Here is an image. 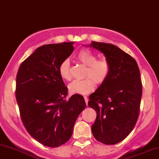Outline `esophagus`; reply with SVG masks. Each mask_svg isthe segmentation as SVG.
Segmentation results:
<instances>
[{"label": "esophagus", "instance_id": "1", "mask_svg": "<svg viewBox=\"0 0 159 159\" xmlns=\"http://www.w3.org/2000/svg\"><path fill=\"white\" fill-rule=\"evenodd\" d=\"M84 99H85L86 105H88V102H89V99H88V97H84Z\"/></svg>", "mask_w": 159, "mask_h": 159}]
</instances>
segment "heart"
Listing matches in <instances>:
<instances>
[{"label": "heart", "mask_w": 159, "mask_h": 159, "mask_svg": "<svg viewBox=\"0 0 159 159\" xmlns=\"http://www.w3.org/2000/svg\"><path fill=\"white\" fill-rule=\"evenodd\" d=\"M76 59L87 66L83 80H76L68 85L71 93L87 94L94 89L95 83L100 85L105 82L111 72V64L106 59H98L89 49H81L76 54ZM59 74L66 81L71 80L70 62L68 59L62 60L59 66Z\"/></svg>", "instance_id": "obj_1"}]
</instances>
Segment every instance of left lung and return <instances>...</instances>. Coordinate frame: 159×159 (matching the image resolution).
<instances>
[{"label": "left lung", "mask_w": 159, "mask_h": 159, "mask_svg": "<svg viewBox=\"0 0 159 159\" xmlns=\"http://www.w3.org/2000/svg\"><path fill=\"white\" fill-rule=\"evenodd\" d=\"M111 64L107 79L89 96V106L97 111L92 125L99 142L115 144L130 134L139 115L142 95L140 70L135 59L113 44L92 41Z\"/></svg>", "instance_id": "left-lung-1"}]
</instances>
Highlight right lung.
Returning <instances> with one entry per match:
<instances>
[{"mask_svg":"<svg viewBox=\"0 0 159 159\" xmlns=\"http://www.w3.org/2000/svg\"><path fill=\"white\" fill-rule=\"evenodd\" d=\"M73 44L39 47L17 74L15 96L23 125L35 140L50 148L70 139L74 123L86 107L82 95L66 99L68 89L59 74V66L73 52Z\"/></svg>","mask_w":159,"mask_h":159,"instance_id":"obj_1","label":"right lung"}]
</instances>
